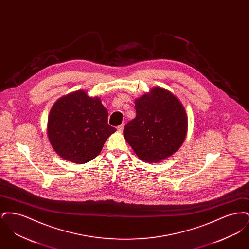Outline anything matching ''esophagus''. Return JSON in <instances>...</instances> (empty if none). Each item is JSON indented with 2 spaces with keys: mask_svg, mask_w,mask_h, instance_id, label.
Returning a JSON list of instances; mask_svg holds the SVG:
<instances>
[{
  "mask_svg": "<svg viewBox=\"0 0 249 249\" xmlns=\"http://www.w3.org/2000/svg\"><path fill=\"white\" fill-rule=\"evenodd\" d=\"M124 129V124H121V125H119L118 126V128H117V130H119V132H121L122 130Z\"/></svg>",
  "mask_w": 249,
  "mask_h": 249,
  "instance_id": "obj_1",
  "label": "esophagus"
}]
</instances>
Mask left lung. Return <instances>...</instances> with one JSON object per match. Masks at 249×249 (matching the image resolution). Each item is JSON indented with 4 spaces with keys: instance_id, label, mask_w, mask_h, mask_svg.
<instances>
[{
    "instance_id": "8db88e82",
    "label": "left lung",
    "mask_w": 249,
    "mask_h": 249,
    "mask_svg": "<svg viewBox=\"0 0 249 249\" xmlns=\"http://www.w3.org/2000/svg\"><path fill=\"white\" fill-rule=\"evenodd\" d=\"M135 110L123 134L138 158L156 163L177 152L188 131L187 113L178 97L155 87L135 100Z\"/></svg>"
}]
</instances>
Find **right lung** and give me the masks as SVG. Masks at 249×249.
Listing matches in <instances>:
<instances>
[{
  "mask_svg": "<svg viewBox=\"0 0 249 249\" xmlns=\"http://www.w3.org/2000/svg\"><path fill=\"white\" fill-rule=\"evenodd\" d=\"M107 119L108 112L100 98L89 97L84 90L65 95L50 110L49 142L62 159L87 163L100 154L107 138L117 130Z\"/></svg>",
  "mask_w": 249,
  "mask_h": 249,
  "instance_id": "add662e5",
  "label": "right lung"
}]
</instances>
